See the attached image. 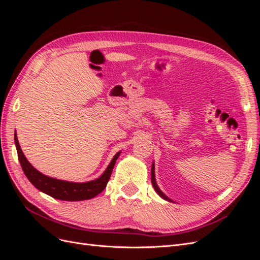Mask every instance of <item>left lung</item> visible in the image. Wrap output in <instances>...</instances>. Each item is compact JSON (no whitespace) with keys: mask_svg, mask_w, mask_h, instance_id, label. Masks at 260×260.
Masks as SVG:
<instances>
[{"mask_svg":"<svg viewBox=\"0 0 260 260\" xmlns=\"http://www.w3.org/2000/svg\"><path fill=\"white\" fill-rule=\"evenodd\" d=\"M151 177H152V184H153V187H154V190L157 192V194H158L161 199H164L165 201H168V202H174L172 200H170L168 196H166L162 192H161V190L160 188L158 187V185H157V183H156V179H155V165H154V162L152 164V170H151ZM175 203V202H174Z\"/></svg>","mask_w":260,"mask_h":260,"instance_id":"1","label":"left lung"}]
</instances>
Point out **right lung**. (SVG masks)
Here are the masks:
<instances>
[{
    "mask_svg": "<svg viewBox=\"0 0 260 260\" xmlns=\"http://www.w3.org/2000/svg\"><path fill=\"white\" fill-rule=\"evenodd\" d=\"M14 140L22 171L28 178V180L38 188L39 191H41L52 196V198L60 201L78 202L95 198L98 194H100L106 187L108 180L111 178L116 160L121 153V151L118 152L113 157V159L109 162L106 170L98 179L88 181V182H70V181L48 177L43 175L42 172L37 170L28 161L26 156L23 155L20 145L18 143L16 131H15Z\"/></svg>",
    "mask_w": 260,
    "mask_h": 260,
    "instance_id": "add662e5",
    "label": "right lung"
}]
</instances>
